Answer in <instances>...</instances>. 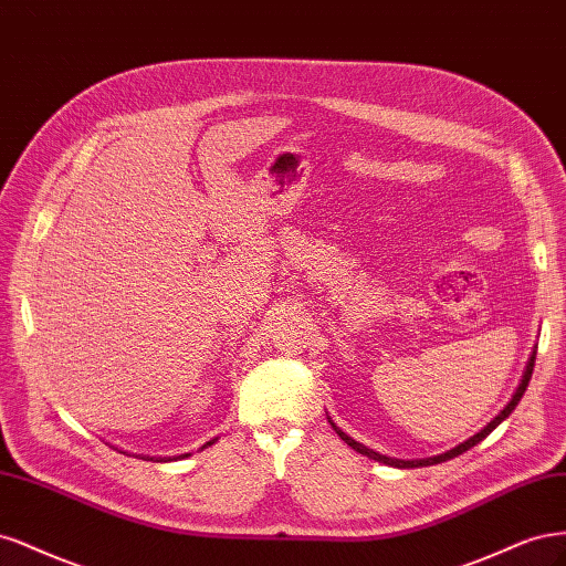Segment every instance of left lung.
<instances>
[{
	"label": "left lung",
	"instance_id": "1",
	"mask_svg": "<svg viewBox=\"0 0 566 566\" xmlns=\"http://www.w3.org/2000/svg\"><path fill=\"white\" fill-rule=\"evenodd\" d=\"M534 361H536V350L532 353V357H528V361H526V369H524V374H522V380H520V386H517V390L513 392V397H510V402L501 409V413L499 416H494V421H489L480 432H475L472 437H468L465 442H461L459 447H453V449H449V451H444V453H437V455H430V459H411V461H405V459H392V455H386V453H378V451H374V449H369V447H364V444H359L357 440H353V437L348 434V432H343L332 418H329V423H332V428L336 430V434L340 437V440L348 444V447H353L357 453H361V455H367V459H371V461H378V463H386V465H392V468H423V465H437V463H444V461H449V459H453V455H461L463 451H468V449H472L475 444H480L484 437L491 432V430H496L505 418L515 411V407L520 405V399H522V395H524V390H526V386H528V378H532V371H534Z\"/></svg>",
	"mask_w": 566,
	"mask_h": 566
}]
</instances>
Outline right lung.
Listing matches in <instances>:
<instances>
[{
  "mask_svg": "<svg viewBox=\"0 0 566 566\" xmlns=\"http://www.w3.org/2000/svg\"><path fill=\"white\" fill-rule=\"evenodd\" d=\"M213 442H216V440H211V442H207V444H205V447H202V449H207V447H211V444H213ZM188 455H190V453H180V455H174V459H188ZM143 459H145V461H157V463H167V461H174V459H171V455H164V459H161V455H155V459H150V455H143Z\"/></svg>",
  "mask_w": 566,
  "mask_h": 566,
  "instance_id": "add662e5",
  "label": "right lung"
}]
</instances>
